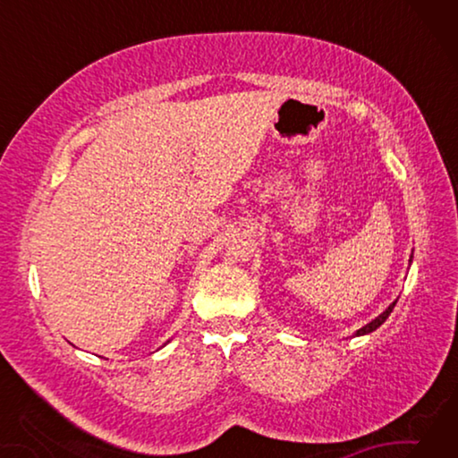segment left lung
Instances as JSON below:
<instances>
[{
    "instance_id": "obj_1",
    "label": "left lung",
    "mask_w": 458,
    "mask_h": 458,
    "mask_svg": "<svg viewBox=\"0 0 458 458\" xmlns=\"http://www.w3.org/2000/svg\"><path fill=\"white\" fill-rule=\"evenodd\" d=\"M410 260H412V257H410ZM396 303H398V301H394V303L390 305V307H387L386 309V311L384 313H379L377 317H376V319H371L368 325H363V327L361 329H358V331H355L353 333V335L355 337H360V335H368V333H371V331H376L377 327H379V325H382L386 319H387V317H390V313H392V309L394 307H396Z\"/></svg>"
}]
</instances>
